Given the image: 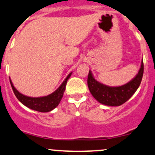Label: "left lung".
Masks as SVG:
<instances>
[{
    "instance_id": "1",
    "label": "left lung",
    "mask_w": 155,
    "mask_h": 155,
    "mask_svg": "<svg viewBox=\"0 0 155 155\" xmlns=\"http://www.w3.org/2000/svg\"><path fill=\"white\" fill-rule=\"evenodd\" d=\"M143 74V63L137 75L128 83L120 87H109L101 84L94 79L91 71H89L87 85L90 92L101 104L110 106H118L128 101L140 86Z\"/></svg>"
}]
</instances>
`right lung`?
<instances>
[{
	"label": "right lung",
	"mask_w": 155,
	"mask_h": 155,
	"mask_svg": "<svg viewBox=\"0 0 155 155\" xmlns=\"http://www.w3.org/2000/svg\"><path fill=\"white\" fill-rule=\"evenodd\" d=\"M71 74L72 73H70L68 75L66 79L64 80L61 85L54 92L47 96H44V97H32L22 95L14 87L11 79L10 83L15 96L23 105L31 109L34 110V111L39 112H49L56 108L60 104L63 96L64 92H65L67 81L70 78Z\"/></svg>",
	"instance_id": "right-lung-1"
}]
</instances>
